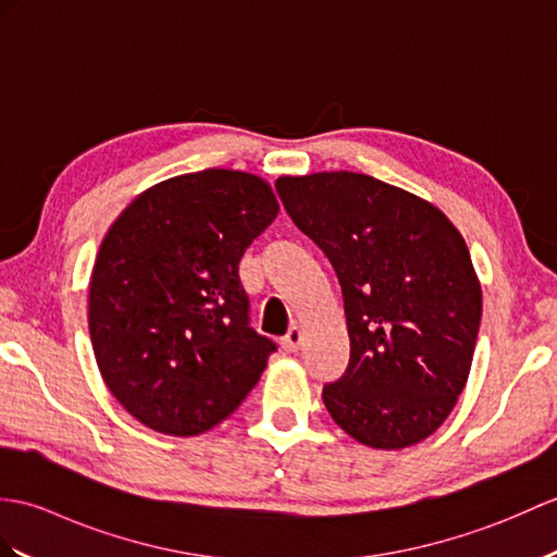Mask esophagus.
Listing matches in <instances>:
<instances>
[{
    "instance_id": "34e87169",
    "label": "esophagus",
    "mask_w": 557,
    "mask_h": 557,
    "mask_svg": "<svg viewBox=\"0 0 557 557\" xmlns=\"http://www.w3.org/2000/svg\"><path fill=\"white\" fill-rule=\"evenodd\" d=\"M301 342H304V332H301L299 327H292V330L282 337V348H284V351H287V354H296V351H299Z\"/></svg>"
}]
</instances>
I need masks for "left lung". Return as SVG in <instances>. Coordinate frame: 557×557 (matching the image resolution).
<instances>
[{"mask_svg": "<svg viewBox=\"0 0 557 557\" xmlns=\"http://www.w3.org/2000/svg\"><path fill=\"white\" fill-rule=\"evenodd\" d=\"M275 187L342 284L351 356L322 389L332 420L370 448L420 444L472 368L482 284L468 244L434 203L363 173L282 175Z\"/></svg>", "mask_w": 557, "mask_h": 557, "instance_id": "1", "label": "left lung"}]
</instances>
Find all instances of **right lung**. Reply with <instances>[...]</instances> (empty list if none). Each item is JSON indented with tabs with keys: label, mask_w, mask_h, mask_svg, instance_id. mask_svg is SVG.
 <instances>
[{
	"label": "right lung",
	"mask_w": 557,
	"mask_h": 557,
	"mask_svg": "<svg viewBox=\"0 0 557 557\" xmlns=\"http://www.w3.org/2000/svg\"><path fill=\"white\" fill-rule=\"evenodd\" d=\"M277 213L263 177L209 168L145 189L101 239L89 337L109 392L149 430L209 432L261 380L275 344L249 327L239 261Z\"/></svg>",
	"instance_id": "right-lung-1"
}]
</instances>
